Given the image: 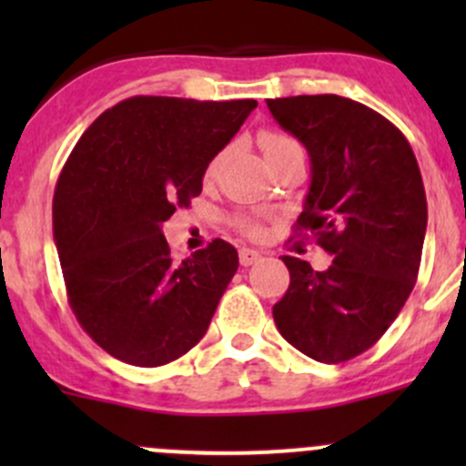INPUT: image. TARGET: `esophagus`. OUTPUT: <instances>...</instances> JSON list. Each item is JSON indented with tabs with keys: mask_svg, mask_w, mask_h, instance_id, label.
I'll return each mask as SVG.
<instances>
[{
	"mask_svg": "<svg viewBox=\"0 0 466 466\" xmlns=\"http://www.w3.org/2000/svg\"><path fill=\"white\" fill-rule=\"evenodd\" d=\"M238 261H241V266H255L257 261H261V252L257 250H250V248H241V252H238Z\"/></svg>",
	"mask_w": 466,
	"mask_h": 466,
	"instance_id": "34e87169",
	"label": "esophagus"
}]
</instances>
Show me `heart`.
<instances>
[{"instance_id":"1","label":"heart","mask_w":466,"mask_h":466,"mask_svg":"<svg viewBox=\"0 0 466 466\" xmlns=\"http://www.w3.org/2000/svg\"><path fill=\"white\" fill-rule=\"evenodd\" d=\"M259 144H261L263 153H266L268 159L275 157V155H279V153H284V150L293 148V146H299L295 139L286 137V135H281V133H263L259 137ZM223 157H225V153H218L214 159H211L209 167H207V177H214L216 173H218L220 164H223ZM246 229L252 234L259 232V228L252 223H246Z\"/></svg>"}]
</instances>
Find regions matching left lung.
Listing matches in <instances>:
<instances>
[{
    "label": "left lung",
    "instance_id": "obj_1",
    "mask_svg": "<svg viewBox=\"0 0 466 466\" xmlns=\"http://www.w3.org/2000/svg\"><path fill=\"white\" fill-rule=\"evenodd\" d=\"M266 103L311 157L299 229L333 257L327 270L284 257L290 284L272 318L309 359L342 363L388 331L415 286L429 220L424 182L408 139L372 107L338 94Z\"/></svg>",
    "mask_w": 466,
    "mask_h": 466
}]
</instances>
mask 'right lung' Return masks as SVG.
<instances>
[{
	"mask_svg": "<svg viewBox=\"0 0 466 466\" xmlns=\"http://www.w3.org/2000/svg\"><path fill=\"white\" fill-rule=\"evenodd\" d=\"M255 107L133 96L74 146L56 185L54 241L74 316L115 359L157 368L207 333L237 250L216 238L176 261L162 223L203 191L209 162Z\"/></svg>",
	"mask_w": 466,
	"mask_h": 466,
	"instance_id": "1",
	"label": "right lung"
}]
</instances>
